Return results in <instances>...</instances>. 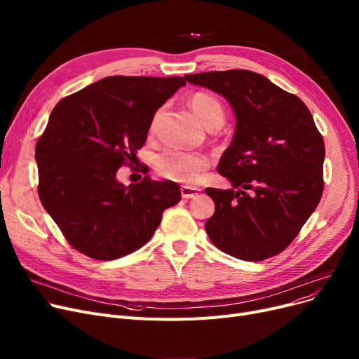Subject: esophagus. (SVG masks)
<instances>
[{
    "mask_svg": "<svg viewBox=\"0 0 359 359\" xmlns=\"http://www.w3.org/2000/svg\"><path fill=\"white\" fill-rule=\"evenodd\" d=\"M180 194H182L183 199H192L199 194V189L198 187H192V186H182Z\"/></svg>",
    "mask_w": 359,
    "mask_h": 359,
    "instance_id": "obj_1",
    "label": "esophagus"
}]
</instances>
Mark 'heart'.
<instances>
[{"label":"heart","mask_w":359,"mask_h":359,"mask_svg":"<svg viewBox=\"0 0 359 359\" xmlns=\"http://www.w3.org/2000/svg\"><path fill=\"white\" fill-rule=\"evenodd\" d=\"M191 109L196 118L208 129L221 126L225 113L221 102L210 93L196 91L189 99ZM156 119L149 129L154 130ZM210 158L199 151H186L180 148H165L156 157L157 172L170 180L180 183H195L199 180L203 170L208 168Z\"/></svg>","instance_id":"heart-1"}]
</instances>
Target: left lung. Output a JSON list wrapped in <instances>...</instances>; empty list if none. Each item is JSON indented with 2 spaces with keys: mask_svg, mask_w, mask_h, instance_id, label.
<instances>
[{
  "mask_svg": "<svg viewBox=\"0 0 359 359\" xmlns=\"http://www.w3.org/2000/svg\"><path fill=\"white\" fill-rule=\"evenodd\" d=\"M227 99L237 118L218 173L233 189L206 187L214 215L205 230L233 257L259 262L284 252L322 199L325 141L295 94L248 69L184 75Z\"/></svg>",
  "mask_w": 359,
  "mask_h": 359,
  "instance_id": "left-lung-1",
  "label": "left lung"
}]
</instances>
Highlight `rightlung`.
Wrapping results in <instances>:
<instances>
[{"mask_svg": "<svg viewBox=\"0 0 359 359\" xmlns=\"http://www.w3.org/2000/svg\"><path fill=\"white\" fill-rule=\"evenodd\" d=\"M184 84L183 77L113 75L53 107L34 149L37 194L75 250L96 260L123 257L179 203L175 182L145 176L123 186L116 173L135 163L157 109ZM141 172L148 173L145 164Z\"/></svg>", "mask_w": 359, "mask_h": 359, "instance_id": "obj_1", "label": "right lung"}]
</instances>
